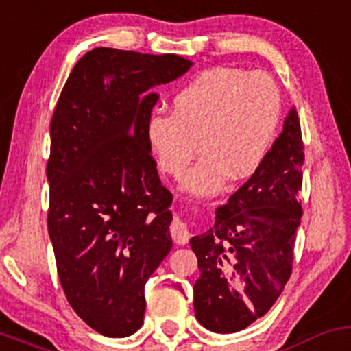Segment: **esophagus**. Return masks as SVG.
<instances>
[{"mask_svg": "<svg viewBox=\"0 0 351 351\" xmlns=\"http://www.w3.org/2000/svg\"><path fill=\"white\" fill-rule=\"evenodd\" d=\"M171 237L174 239V243L177 244H186L187 241H189V231H187L186 224H184L182 221L179 219V217H176L174 221H172L171 224Z\"/></svg>", "mask_w": 351, "mask_h": 351, "instance_id": "esophagus-1", "label": "esophagus"}]
</instances>
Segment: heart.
I'll use <instances>...</instances> for the list:
<instances>
[{
  "mask_svg": "<svg viewBox=\"0 0 351 351\" xmlns=\"http://www.w3.org/2000/svg\"><path fill=\"white\" fill-rule=\"evenodd\" d=\"M172 107V114L149 115L147 144L172 177L182 176L202 147L206 156L184 179V189L210 195L229 176L247 179L265 162L280 125L281 93L263 71L216 66L177 90Z\"/></svg>",
  "mask_w": 351,
  "mask_h": 351,
  "instance_id": "obj_1",
  "label": "heart"
}]
</instances>
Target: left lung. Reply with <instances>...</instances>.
<instances>
[{"label": "left lung", "instance_id": "left-lung-1", "mask_svg": "<svg viewBox=\"0 0 351 351\" xmlns=\"http://www.w3.org/2000/svg\"><path fill=\"white\" fill-rule=\"evenodd\" d=\"M303 137L296 107L265 162L224 206L209 231L191 239L201 278L195 318L216 333H234L265 316L293 271L301 222Z\"/></svg>", "mask_w": 351, "mask_h": 351}]
</instances>
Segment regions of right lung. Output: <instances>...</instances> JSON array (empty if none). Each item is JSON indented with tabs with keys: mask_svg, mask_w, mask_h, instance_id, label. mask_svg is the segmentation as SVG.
I'll list each match as a JSON object with an SVG mask.
<instances>
[{
	"mask_svg": "<svg viewBox=\"0 0 351 351\" xmlns=\"http://www.w3.org/2000/svg\"><path fill=\"white\" fill-rule=\"evenodd\" d=\"M179 55L93 48L78 60L50 123L48 234L70 306L99 333L144 323V288L172 247V194L162 186L145 123L147 90L191 69Z\"/></svg>",
	"mask_w": 351,
	"mask_h": 351,
	"instance_id": "1",
	"label": "right lung"
}]
</instances>
